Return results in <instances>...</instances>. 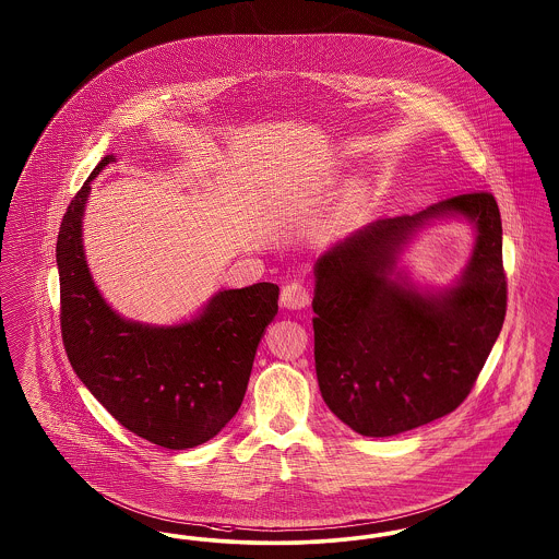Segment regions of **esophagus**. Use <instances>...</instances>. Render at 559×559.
<instances>
[{
	"label": "esophagus",
	"instance_id": "1",
	"mask_svg": "<svg viewBox=\"0 0 559 559\" xmlns=\"http://www.w3.org/2000/svg\"><path fill=\"white\" fill-rule=\"evenodd\" d=\"M281 304L287 310H301V308H306L310 304V293H308L304 283L290 281L281 290Z\"/></svg>",
	"mask_w": 559,
	"mask_h": 559
}]
</instances>
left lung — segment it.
<instances>
[{"mask_svg": "<svg viewBox=\"0 0 559 559\" xmlns=\"http://www.w3.org/2000/svg\"><path fill=\"white\" fill-rule=\"evenodd\" d=\"M443 219L473 226L469 262L445 288H418L399 260L423 227ZM501 235L491 193H466L380 218L316 260V377L341 423L393 437L468 397L506 318Z\"/></svg>", "mask_w": 559, "mask_h": 559, "instance_id": "8db88e82", "label": "left lung"}]
</instances>
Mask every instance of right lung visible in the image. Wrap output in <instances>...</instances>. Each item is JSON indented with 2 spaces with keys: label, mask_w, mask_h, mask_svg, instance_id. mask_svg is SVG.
<instances>
[{
  "label": "right lung",
  "mask_w": 559,
  "mask_h": 559,
  "mask_svg": "<svg viewBox=\"0 0 559 559\" xmlns=\"http://www.w3.org/2000/svg\"><path fill=\"white\" fill-rule=\"evenodd\" d=\"M116 156L102 157L60 224L62 338L76 377L136 437L191 449L216 437L239 412L255 349L278 312V287L255 283L214 293L177 324H145L114 310L97 289L83 246L91 180Z\"/></svg>",
  "instance_id": "1"
}]
</instances>
